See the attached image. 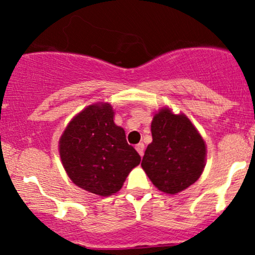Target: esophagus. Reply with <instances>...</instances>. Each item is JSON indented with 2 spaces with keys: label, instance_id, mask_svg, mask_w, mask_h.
I'll list each match as a JSON object with an SVG mask.
<instances>
[{
  "label": "esophagus",
  "instance_id": "esophagus-1",
  "mask_svg": "<svg viewBox=\"0 0 255 255\" xmlns=\"http://www.w3.org/2000/svg\"><path fill=\"white\" fill-rule=\"evenodd\" d=\"M136 150L138 151V154L139 155H143V151H144V144H143V143H138V144H136Z\"/></svg>",
  "mask_w": 255,
  "mask_h": 255
}]
</instances>
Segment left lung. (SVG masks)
<instances>
[{"mask_svg": "<svg viewBox=\"0 0 255 255\" xmlns=\"http://www.w3.org/2000/svg\"><path fill=\"white\" fill-rule=\"evenodd\" d=\"M151 137L141 165L159 190L176 194L199 179L205 167L206 145L187 117L164 108L154 116Z\"/></svg>", "mask_w": 255, "mask_h": 255, "instance_id": "left-lung-1", "label": "left lung"}]
</instances>
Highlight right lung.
Instances as JSON below:
<instances>
[{"label": "right lung", "instance_id": "add662e5", "mask_svg": "<svg viewBox=\"0 0 255 255\" xmlns=\"http://www.w3.org/2000/svg\"><path fill=\"white\" fill-rule=\"evenodd\" d=\"M108 104L91 105L71 120L60 138V156L77 187L110 196L123 187L141 156L113 122Z\"/></svg>", "mask_w": 255, "mask_h": 255}]
</instances>
